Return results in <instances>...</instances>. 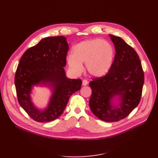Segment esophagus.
Segmentation results:
<instances>
[{"label":"esophagus","mask_w":158,"mask_h":158,"mask_svg":"<svg viewBox=\"0 0 158 158\" xmlns=\"http://www.w3.org/2000/svg\"><path fill=\"white\" fill-rule=\"evenodd\" d=\"M88 84V81H87L86 80H84L82 81V85H87Z\"/></svg>","instance_id":"34e87169"}]
</instances>
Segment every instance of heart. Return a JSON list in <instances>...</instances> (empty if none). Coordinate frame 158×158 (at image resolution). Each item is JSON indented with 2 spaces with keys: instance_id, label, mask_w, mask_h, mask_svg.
Listing matches in <instances>:
<instances>
[{
  "instance_id": "1",
  "label": "heart",
  "mask_w": 158,
  "mask_h": 158,
  "mask_svg": "<svg viewBox=\"0 0 158 158\" xmlns=\"http://www.w3.org/2000/svg\"><path fill=\"white\" fill-rule=\"evenodd\" d=\"M114 57V50L108 41L98 38L87 40L76 44L72 55L66 59L70 70L79 74L85 64L88 74L94 78L106 76L111 69Z\"/></svg>"
}]
</instances>
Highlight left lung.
Returning a JSON list of instances; mask_svg holds the SVG:
<instances>
[{"label":"left lung","instance_id":"1","mask_svg":"<svg viewBox=\"0 0 158 158\" xmlns=\"http://www.w3.org/2000/svg\"><path fill=\"white\" fill-rule=\"evenodd\" d=\"M109 35L116 54L109 73L89 83L92 88L89 106L100 120L117 122L127 117L139 104L144 75L135 50L121 37Z\"/></svg>","mask_w":158,"mask_h":158}]
</instances>
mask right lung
<instances>
[{
    "label": "right lung",
    "instance_id": "obj_1",
    "mask_svg": "<svg viewBox=\"0 0 158 158\" xmlns=\"http://www.w3.org/2000/svg\"><path fill=\"white\" fill-rule=\"evenodd\" d=\"M69 44L64 36L47 37L28 49L19 62L15 74L18 102L33 120L40 123L55 120L63 114L73 94L80 90V79L66 77L64 67ZM46 86L52 90L48 106H35L31 94L33 87Z\"/></svg>",
    "mask_w": 158,
    "mask_h": 158
}]
</instances>
